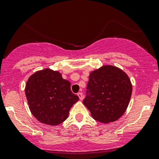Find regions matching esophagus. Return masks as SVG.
<instances>
[{
	"label": "esophagus",
	"instance_id": "esophagus-1",
	"mask_svg": "<svg viewBox=\"0 0 159 159\" xmlns=\"http://www.w3.org/2000/svg\"><path fill=\"white\" fill-rule=\"evenodd\" d=\"M78 96L79 97L80 100H82V99H83V94H82V93H81V92L78 93Z\"/></svg>",
	"mask_w": 159,
	"mask_h": 159
}]
</instances>
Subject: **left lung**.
<instances>
[{
	"label": "left lung",
	"instance_id": "8db88e82",
	"mask_svg": "<svg viewBox=\"0 0 159 159\" xmlns=\"http://www.w3.org/2000/svg\"><path fill=\"white\" fill-rule=\"evenodd\" d=\"M86 92L83 103L93 118L102 123H110L125 112L132 85L125 72L115 66L104 65L91 72Z\"/></svg>",
	"mask_w": 159,
	"mask_h": 159
}]
</instances>
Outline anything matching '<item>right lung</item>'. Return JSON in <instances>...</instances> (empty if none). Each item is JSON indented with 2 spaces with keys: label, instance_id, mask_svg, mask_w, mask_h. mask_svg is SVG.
<instances>
[{
  "label": "right lung",
  "instance_id": "obj_1",
  "mask_svg": "<svg viewBox=\"0 0 159 159\" xmlns=\"http://www.w3.org/2000/svg\"><path fill=\"white\" fill-rule=\"evenodd\" d=\"M25 94L32 115L41 123L57 125L68 117L79 98L70 91V83L61 74L49 68L38 70L28 78Z\"/></svg>",
  "mask_w": 159,
  "mask_h": 159
}]
</instances>
